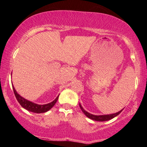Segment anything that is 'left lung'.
Masks as SVG:
<instances>
[{
	"instance_id": "1",
	"label": "left lung",
	"mask_w": 147,
	"mask_h": 147,
	"mask_svg": "<svg viewBox=\"0 0 147 147\" xmlns=\"http://www.w3.org/2000/svg\"><path fill=\"white\" fill-rule=\"evenodd\" d=\"M79 106H80V107L81 109V110H82V112L84 113V115H86V116L88 117L89 118L91 119V120H95V121H99V122H104V121H107V120H111V119L115 118V117H116L117 115L120 114V113H121L122 110H123V109H122V110H120V111L117 112V113H112V114H107V115H93L91 114V113H89V112L86 111L83 108H82V105H80V103L79 104Z\"/></svg>"
}]
</instances>
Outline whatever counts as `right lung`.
<instances>
[{"mask_svg":"<svg viewBox=\"0 0 147 147\" xmlns=\"http://www.w3.org/2000/svg\"><path fill=\"white\" fill-rule=\"evenodd\" d=\"M12 87H13V92H14L16 98L17 100H18V102L20 103V105H21L24 109H27V111L33 112V113H45V112L49 111V110L51 109L54 106V105L56 104V102L58 99V96H57L56 98L54 100L51 102L48 103V104L38 105L34 102H32L29 100H27V99H25V98L22 97L21 96H20V95L17 93V91H16L14 87L12 86Z\"/></svg>","mask_w":147,"mask_h":147,"instance_id":"add662e5","label":"right lung"}]
</instances>
